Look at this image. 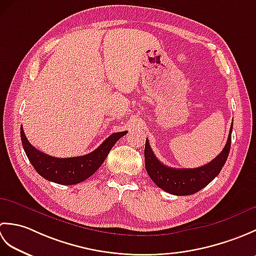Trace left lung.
<instances>
[{
    "label": "left lung",
    "mask_w": 256,
    "mask_h": 256,
    "mask_svg": "<svg viewBox=\"0 0 256 256\" xmlns=\"http://www.w3.org/2000/svg\"><path fill=\"white\" fill-rule=\"evenodd\" d=\"M232 125L233 122L226 144L221 153L208 164L198 168H172L162 164L152 150L148 140H146L144 155L148 176L157 186L172 194L187 196L198 192L219 175L226 164L231 148Z\"/></svg>",
    "instance_id": "obj_1"
}]
</instances>
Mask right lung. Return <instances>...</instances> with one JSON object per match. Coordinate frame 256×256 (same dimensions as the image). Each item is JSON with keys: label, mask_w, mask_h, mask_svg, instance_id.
<instances>
[{"label": "right lung", "mask_w": 256, "mask_h": 256, "mask_svg": "<svg viewBox=\"0 0 256 256\" xmlns=\"http://www.w3.org/2000/svg\"><path fill=\"white\" fill-rule=\"evenodd\" d=\"M126 133V131L113 133L96 150L86 155L57 158L36 150L27 140L24 130L20 128L22 144L32 167L47 180L60 184H79L94 175L103 164L114 144Z\"/></svg>", "instance_id": "obj_1"}]
</instances>
